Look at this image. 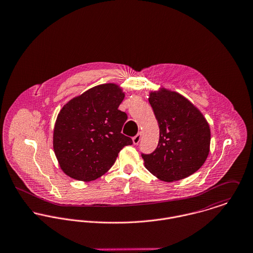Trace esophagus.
Masks as SVG:
<instances>
[{"mask_svg":"<svg viewBox=\"0 0 253 253\" xmlns=\"http://www.w3.org/2000/svg\"><path fill=\"white\" fill-rule=\"evenodd\" d=\"M140 138H141V134L138 133L135 137H133V142L134 144H138L140 142Z\"/></svg>","mask_w":253,"mask_h":253,"instance_id":"esophagus-1","label":"esophagus"}]
</instances>
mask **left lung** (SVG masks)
I'll return each instance as SVG.
<instances>
[{"mask_svg": "<svg viewBox=\"0 0 253 253\" xmlns=\"http://www.w3.org/2000/svg\"><path fill=\"white\" fill-rule=\"evenodd\" d=\"M148 101L160 137L152 153H141L145 168L167 182L191 175L203 166L210 152L208 121L186 98L165 88L151 92Z\"/></svg>", "mask_w": 253, "mask_h": 253, "instance_id": "1", "label": "left lung"}]
</instances>
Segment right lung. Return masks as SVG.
<instances>
[{
  "instance_id": "add662e5",
  "label": "right lung",
  "mask_w": 253,
  "mask_h": 253,
  "mask_svg": "<svg viewBox=\"0 0 253 253\" xmlns=\"http://www.w3.org/2000/svg\"><path fill=\"white\" fill-rule=\"evenodd\" d=\"M125 94L114 84L98 85L68 102L57 116L53 149L62 170L91 181L112 168L133 140L121 133L127 114L118 110Z\"/></svg>"
}]
</instances>
